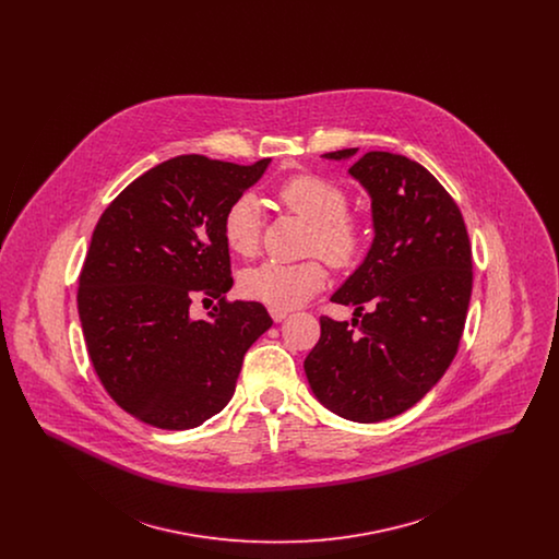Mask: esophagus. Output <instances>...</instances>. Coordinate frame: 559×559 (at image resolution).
Here are the masks:
<instances>
[{
	"label": "esophagus",
	"instance_id": "esophagus-1",
	"mask_svg": "<svg viewBox=\"0 0 559 559\" xmlns=\"http://www.w3.org/2000/svg\"><path fill=\"white\" fill-rule=\"evenodd\" d=\"M267 312H270V317L276 320V322H281V320H285L289 317V310H285V308H274V306H270Z\"/></svg>",
	"mask_w": 559,
	"mask_h": 559
}]
</instances>
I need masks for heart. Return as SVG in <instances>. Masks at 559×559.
<instances>
[{"label": "heart", "instance_id": "heart-1", "mask_svg": "<svg viewBox=\"0 0 559 559\" xmlns=\"http://www.w3.org/2000/svg\"><path fill=\"white\" fill-rule=\"evenodd\" d=\"M278 201L299 219L312 226L310 251L320 253L331 266H352L365 249V228L347 212V192L317 174H301L278 188ZM260 205L251 194H240L224 212L222 235L233 253L251 258L260 247ZM326 283V270L319 260L299 264L264 262L247 267L239 276V289L249 299L274 308H295L319 293Z\"/></svg>", "mask_w": 559, "mask_h": 559}]
</instances>
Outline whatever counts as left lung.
<instances>
[{"instance_id":"obj_1","label":"left lung","mask_w":559,"mask_h":559,"mask_svg":"<svg viewBox=\"0 0 559 559\" xmlns=\"http://www.w3.org/2000/svg\"><path fill=\"white\" fill-rule=\"evenodd\" d=\"M347 174L371 197L374 239L331 295L354 306L352 324L322 317L304 371L329 411L374 424L408 411L451 367L472 297V247L451 194L417 160L371 151Z\"/></svg>"}]
</instances>
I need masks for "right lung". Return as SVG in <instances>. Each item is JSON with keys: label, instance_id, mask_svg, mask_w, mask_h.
Listing matches in <instances>:
<instances>
[{"label": "right lung", "instance_id": "obj_1", "mask_svg": "<svg viewBox=\"0 0 559 559\" xmlns=\"http://www.w3.org/2000/svg\"><path fill=\"white\" fill-rule=\"evenodd\" d=\"M270 159L180 155L126 188L100 215L81 267L78 310L108 396L160 429H192L235 394L245 352L272 326L260 301H226V207ZM194 296L218 304L192 320Z\"/></svg>", "mask_w": 559, "mask_h": 559}]
</instances>
